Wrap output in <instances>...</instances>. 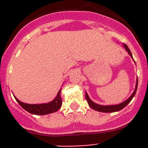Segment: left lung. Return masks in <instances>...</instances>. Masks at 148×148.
Instances as JSON below:
<instances>
[{
    "label": "left lung",
    "mask_w": 148,
    "mask_h": 148,
    "mask_svg": "<svg viewBox=\"0 0 148 148\" xmlns=\"http://www.w3.org/2000/svg\"><path fill=\"white\" fill-rule=\"evenodd\" d=\"M123 46H124V47L125 48V49L127 51L128 54L130 55L132 58H133V56H132V54H131V52H130V49L128 48L126 44H123ZM137 87H138V78L136 79V84L135 90H134V92H133V94L130 95V98H129L128 99H127L126 101H125L124 102L121 103V104H116V105L104 106V105H100V104H95V103H94L93 101H91V99L89 98L88 94H87V92L85 93L86 100H87V103H88L89 106H90V108H92V109L95 110L99 111V112H102V113H113V112H116V111H119V110H122L123 108H125V107H126V106L130 102V101L133 99V98L134 97V95H135L136 92Z\"/></svg>",
    "instance_id": "obj_1"
}]
</instances>
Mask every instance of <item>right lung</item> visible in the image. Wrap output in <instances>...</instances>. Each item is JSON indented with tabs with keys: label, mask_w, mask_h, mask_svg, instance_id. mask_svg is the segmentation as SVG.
Masks as SVG:
<instances>
[{
	"label": "right lung",
	"mask_w": 148,
	"mask_h": 148,
	"mask_svg": "<svg viewBox=\"0 0 148 148\" xmlns=\"http://www.w3.org/2000/svg\"><path fill=\"white\" fill-rule=\"evenodd\" d=\"M61 89L58 91L55 99L52 101L47 104H29L26 103L21 102L18 100L15 96H14L17 102L21 106V108L27 110L29 113L35 115H47L49 113H53L58 111L61 108L62 104V99L61 98Z\"/></svg>",
	"instance_id": "1"
}]
</instances>
